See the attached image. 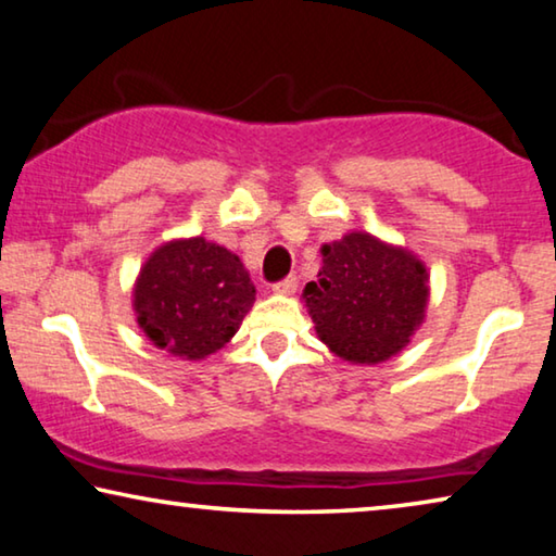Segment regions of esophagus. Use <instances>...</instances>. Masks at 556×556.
I'll list each match as a JSON object with an SVG mask.
<instances>
[{
    "mask_svg": "<svg viewBox=\"0 0 556 556\" xmlns=\"http://www.w3.org/2000/svg\"><path fill=\"white\" fill-rule=\"evenodd\" d=\"M296 277L294 275H289V277H285L281 281H277V285H271V292H277V294H292L294 289H296Z\"/></svg>",
    "mask_w": 556,
    "mask_h": 556,
    "instance_id": "34e87169",
    "label": "esophagus"
}]
</instances>
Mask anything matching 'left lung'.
<instances>
[{"mask_svg":"<svg viewBox=\"0 0 556 556\" xmlns=\"http://www.w3.org/2000/svg\"><path fill=\"white\" fill-rule=\"evenodd\" d=\"M321 257L319 279L302 296L326 346L368 366L408 346L428 304V271L416 254L349 232L324 244Z\"/></svg>","mask_w":556,"mask_h":556,"instance_id":"left-lung-1","label":"left lung"}]
</instances>
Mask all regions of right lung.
I'll return each instance as SVG.
<instances>
[{
	"label": "right lung",
	"instance_id": "obj_1",
	"mask_svg": "<svg viewBox=\"0 0 556 556\" xmlns=\"http://www.w3.org/2000/svg\"><path fill=\"white\" fill-rule=\"evenodd\" d=\"M254 294L237 254L190 237L165 242L148 257L134 287V309L157 349L200 361L235 337Z\"/></svg>",
	"mask_w": 556,
	"mask_h": 556
}]
</instances>
